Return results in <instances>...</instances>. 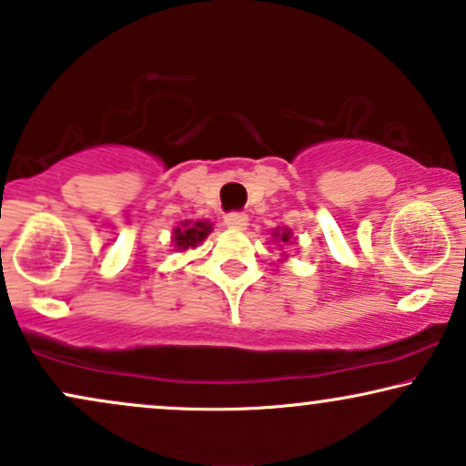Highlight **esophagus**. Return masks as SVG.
<instances>
[{"instance_id": "obj_1", "label": "esophagus", "mask_w": 466, "mask_h": 466, "mask_svg": "<svg viewBox=\"0 0 466 466\" xmlns=\"http://www.w3.org/2000/svg\"><path fill=\"white\" fill-rule=\"evenodd\" d=\"M224 224H227L228 228H233V231H244V228L248 227V216L233 211V214L224 216Z\"/></svg>"}]
</instances>
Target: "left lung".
I'll return each instance as SVG.
<instances>
[{
    "instance_id": "8db88e82",
    "label": "left lung",
    "mask_w": 466,
    "mask_h": 466,
    "mask_svg": "<svg viewBox=\"0 0 466 466\" xmlns=\"http://www.w3.org/2000/svg\"><path fill=\"white\" fill-rule=\"evenodd\" d=\"M272 238H274V242H277L279 246H289V244H296V239H294V233H291L289 231V228H274V231H272ZM280 257H283V259H287V255H285V252H283V255H280Z\"/></svg>"
}]
</instances>
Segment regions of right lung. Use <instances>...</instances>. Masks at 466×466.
Returning a JSON list of instances; mask_svg holds the SVG:
<instances>
[{
	"label": "right lung",
	"instance_id": "obj_1",
	"mask_svg": "<svg viewBox=\"0 0 466 466\" xmlns=\"http://www.w3.org/2000/svg\"><path fill=\"white\" fill-rule=\"evenodd\" d=\"M214 231V224L209 220H183L181 227L172 228V246L177 252H186L203 244L207 235Z\"/></svg>",
	"mask_w": 466,
	"mask_h": 466
}]
</instances>
